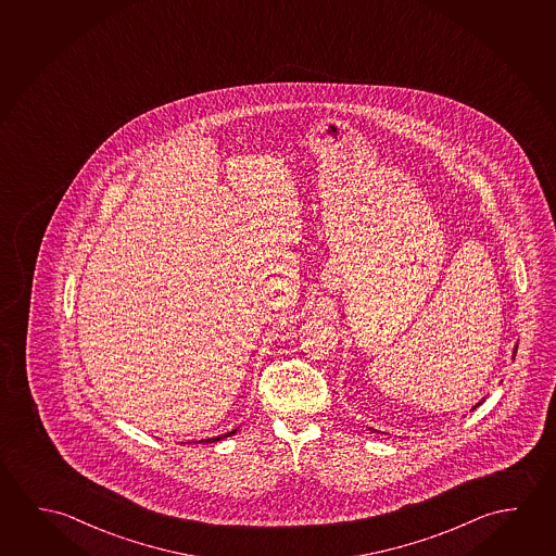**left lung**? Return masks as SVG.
Masks as SVG:
<instances>
[{
    "label": "left lung",
    "instance_id": "8db88e82",
    "mask_svg": "<svg viewBox=\"0 0 556 556\" xmlns=\"http://www.w3.org/2000/svg\"><path fill=\"white\" fill-rule=\"evenodd\" d=\"M516 351H518V349H516ZM516 351H514V356H516Z\"/></svg>",
    "mask_w": 556,
    "mask_h": 556
}]
</instances>
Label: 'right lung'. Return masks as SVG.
<instances>
[{
	"label": "right lung",
	"mask_w": 556,
	"mask_h": 556,
	"mask_svg": "<svg viewBox=\"0 0 556 556\" xmlns=\"http://www.w3.org/2000/svg\"><path fill=\"white\" fill-rule=\"evenodd\" d=\"M237 430H232V432H227V434H223V437L217 438H207V440H201V442H219V440H223V438L232 437Z\"/></svg>",
	"instance_id": "add662e5"
}]
</instances>
